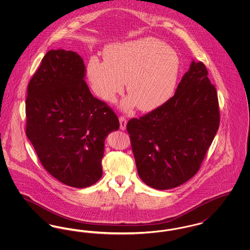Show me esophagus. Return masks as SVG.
Here are the masks:
<instances>
[{"label":"esophagus","mask_w":250,"mask_h":250,"mask_svg":"<svg viewBox=\"0 0 250 250\" xmlns=\"http://www.w3.org/2000/svg\"><path fill=\"white\" fill-rule=\"evenodd\" d=\"M120 129L121 130H125L126 128V124H127V121L124 117V116H120Z\"/></svg>","instance_id":"esophagus-1"}]
</instances>
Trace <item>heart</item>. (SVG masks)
Returning a JSON list of instances; mask_svg holds the SVG:
<instances>
[{"mask_svg":"<svg viewBox=\"0 0 250 250\" xmlns=\"http://www.w3.org/2000/svg\"><path fill=\"white\" fill-rule=\"evenodd\" d=\"M104 60L91 58L87 78L92 90L102 100L113 103L124 90L129 96L124 109L135 105L143 111L163 106L173 95L180 72V58L174 48L153 37H143L109 45Z\"/></svg>","mask_w":250,"mask_h":250,"instance_id":"obj_1","label":"heart"}]
</instances>
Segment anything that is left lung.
Masks as SVG:
<instances>
[{"mask_svg":"<svg viewBox=\"0 0 250 250\" xmlns=\"http://www.w3.org/2000/svg\"><path fill=\"white\" fill-rule=\"evenodd\" d=\"M202 62L192 60L174 95L140 119L129 120L138 174L150 188H177L199 170L219 126L217 94Z\"/></svg>","mask_w":250,"mask_h":250,"instance_id":"1","label":"left lung"}]
</instances>
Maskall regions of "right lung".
I'll return each mask as SVG.
<instances>
[{"label": "right lung", "mask_w": 250, "mask_h": 250, "mask_svg": "<svg viewBox=\"0 0 250 250\" xmlns=\"http://www.w3.org/2000/svg\"><path fill=\"white\" fill-rule=\"evenodd\" d=\"M77 52L51 49L31 79L26 98V135L41 164L76 188L101 178L105 140L120 127L113 110L91 94Z\"/></svg>", "instance_id": "add662e5"}]
</instances>
